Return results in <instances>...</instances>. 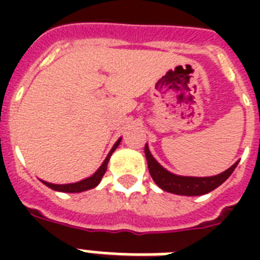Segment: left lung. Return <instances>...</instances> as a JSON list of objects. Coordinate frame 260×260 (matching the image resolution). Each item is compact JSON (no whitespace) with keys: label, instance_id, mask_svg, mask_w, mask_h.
<instances>
[{"label":"left lung","instance_id":"1","mask_svg":"<svg viewBox=\"0 0 260 260\" xmlns=\"http://www.w3.org/2000/svg\"><path fill=\"white\" fill-rule=\"evenodd\" d=\"M121 142V139H118V142L112 147V150L109 151V154L105 158V160L102 162V165L97 169V171L90 175V177L85 178V179H81L78 182H74V183H67V185H55V183H51V182L43 181V183L50 187V189L55 190V191H63V193H81V191H86V190L94 189L95 186H98V183L101 182L102 177L106 171V167H108V162H109V158L112 156V154L114 152V150L117 148L118 144Z\"/></svg>","mask_w":260,"mask_h":260}]
</instances>
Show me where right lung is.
Wrapping results in <instances>:
<instances>
[{"label": "right lung", "instance_id": "add662e5", "mask_svg": "<svg viewBox=\"0 0 260 260\" xmlns=\"http://www.w3.org/2000/svg\"><path fill=\"white\" fill-rule=\"evenodd\" d=\"M148 170L155 183L167 193L178 194V196H202L214 190L221 185L231 173L235 170V165L224 173L214 175V177H183L177 174L170 173L166 169H163L156 159L151 155L148 144L144 147Z\"/></svg>", "mask_w": 260, "mask_h": 260}]
</instances>
